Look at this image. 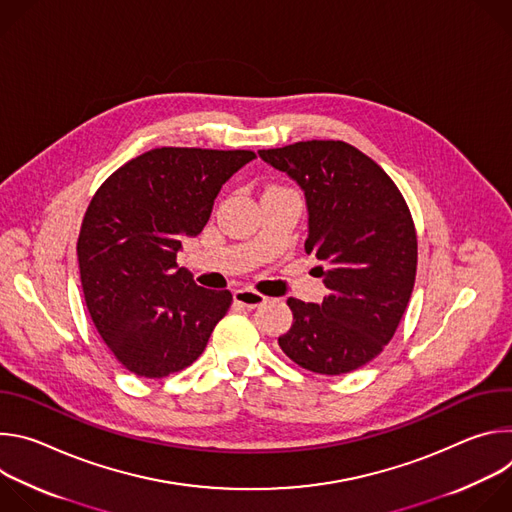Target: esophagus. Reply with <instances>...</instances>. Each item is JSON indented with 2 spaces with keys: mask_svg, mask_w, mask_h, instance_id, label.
<instances>
[{
  "mask_svg": "<svg viewBox=\"0 0 512 512\" xmlns=\"http://www.w3.org/2000/svg\"><path fill=\"white\" fill-rule=\"evenodd\" d=\"M265 300L267 298L263 294H259V291H255V289H247L245 287V289H237L235 291V304H239L243 308H249V310L265 304Z\"/></svg>",
  "mask_w": 512,
  "mask_h": 512,
  "instance_id": "1",
  "label": "esophagus"
}]
</instances>
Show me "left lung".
<instances>
[{"mask_svg": "<svg viewBox=\"0 0 512 512\" xmlns=\"http://www.w3.org/2000/svg\"><path fill=\"white\" fill-rule=\"evenodd\" d=\"M259 156L306 192V253L326 263L316 269L330 289L320 306L287 300L294 324L279 346L312 373L356 371L383 352L409 304L417 273L411 210L387 172L346 141H298Z\"/></svg>", "mask_w": 512, "mask_h": 512, "instance_id": "obj_1", "label": "left lung"}]
</instances>
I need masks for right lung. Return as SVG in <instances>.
<instances>
[{
    "mask_svg": "<svg viewBox=\"0 0 512 512\" xmlns=\"http://www.w3.org/2000/svg\"><path fill=\"white\" fill-rule=\"evenodd\" d=\"M253 158L251 150L156 148L115 170L91 198L77 241L83 294L129 373L162 379L190 367L229 312L231 291L196 285L176 253Z\"/></svg>",
    "mask_w": 512,
    "mask_h": 512,
    "instance_id": "add662e5",
    "label": "right lung"
}]
</instances>
